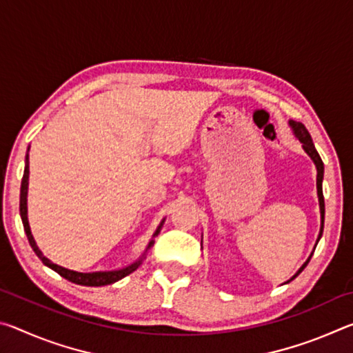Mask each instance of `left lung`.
Masks as SVG:
<instances>
[{
	"label": "left lung",
	"mask_w": 353,
	"mask_h": 353,
	"mask_svg": "<svg viewBox=\"0 0 353 353\" xmlns=\"http://www.w3.org/2000/svg\"><path fill=\"white\" fill-rule=\"evenodd\" d=\"M290 126L292 128V130H294V135L297 137L299 141L302 143L303 151H305V152L310 155V157H312V160H313L314 165H316V170H318V177H316V187H318V198H319V208H321V232H319V236H318V241H319L321 236H322V230H324V214H325L324 194H322V179H324V163H322L319 154H318V151H316V148H314V145H313V140H312V137H310L307 128L303 126L302 123L292 121V119L290 121ZM318 241H316V244H318ZM312 255H313V254H312ZM312 255L308 256V260H307L305 263H303L301 270H299V271L294 274V276L291 277V280L296 279V277L299 276V274H301V272L303 271V268H305V266L308 265V261H310V259H312ZM291 280H288V282H291Z\"/></svg>",
	"instance_id": "1"
}]
</instances>
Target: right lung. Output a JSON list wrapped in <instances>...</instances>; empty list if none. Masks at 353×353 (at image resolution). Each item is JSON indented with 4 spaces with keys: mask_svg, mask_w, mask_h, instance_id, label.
Returning <instances> with one entry per match:
<instances>
[{
    "mask_svg": "<svg viewBox=\"0 0 353 353\" xmlns=\"http://www.w3.org/2000/svg\"><path fill=\"white\" fill-rule=\"evenodd\" d=\"M28 185H29V155L26 154V160H25V174H23L21 179V190H20V214H21V221H23V227H25V232H26V236L29 240V244H31L32 250L35 252V255L39 256V259L43 261V265L51 268L52 271H56L57 274H61L63 279L70 280V282H73L76 285H83V286H104V285H110V283H115L118 280H121L123 277L129 276L130 272H134L137 268L141 265L143 259H145V254L141 255L140 260L134 261L132 265H129L126 268H123V270H117V271H98V272H77V271H71L67 270V268H62L56 265V263H52L51 260H48L46 256L41 254V250L39 249L37 244H35L34 236L31 234V227H29V221H28ZM165 221V219H163ZM163 221L160 223V225L157 227V230H155L154 236L159 235L160 229H162L163 225ZM154 244V240L149 241L148 248H146V252L148 249L151 248Z\"/></svg>",
    "mask_w": 353,
    "mask_h": 353,
    "instance_id": "obj_1",
    "label": "right lung"
}]
</instances>
